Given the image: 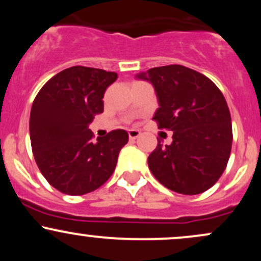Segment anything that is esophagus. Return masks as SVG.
I'll list each match as a JSON object with an SVG mask.
<instances>
[{"instance_id": "obj_1", "label": "esophagus", "mask_w": 261, "mask_h": 261, "mask_svg": "<svg viewBox=\"0 0 261 261\" xmlns=\"http://www.w3.org/2000/svg\"><path fill=\"white\" fill-rule=\"evenodd\" d=\"M140 135H141V133L139 130H135V128L128 130V137H130V140H136Z\"/></svg>"}]
</instances>
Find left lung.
<instances>
[{
  "label": "left lung",
  "mask_w": 261,
  "mask_h": 261,
  "mask_svg": "<svg viewBox=\"0 0 261 261\" xmlns=\"http://www.w3.org/2000/svg\"><path fill=\"white\" fill-rule=\"evenodd\" d=\"M157 92L160 108L153 120L173 131L170 145L148 155L152 174L164 187L196 195L221 178L232 148L230 113L222 92L195 70L181 65L154 67L140 74Z\"/></svg>",
  "instance_id": "1"
}]
</instances>
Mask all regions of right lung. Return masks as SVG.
<instances>
[{
    "mask_svg": "<svg viewBox=\"0 0 261 261\" xmlns=\"http://www.w3.org/2000/svg\"><path fill=\"white\" fill-rule=\"evenodd\" d=\"M115 72L73 66L47 81L33 101L29 119L32 151L51 187L67 195L97 190L115 170L128 141L122 128L93 141L88 124L103 113L107 88Z\"/></svg>",
    "mask_w": 261,
    "mask_h": 261,
    "instance_id": "right-lung-1",
    "label": "right lung"
}]
</instances>
